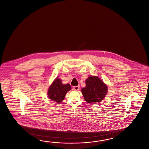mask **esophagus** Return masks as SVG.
I'll return each mask as SVG.
<instances>
[{"instance_id":"1","label":"esophagus","mask_w":149,"mask_h":149,"mask_svg":"<svg viewBox=\"0 0 149 149\" xmlns=\"http://www.w3.org/2000/svg\"><path fill=\"white\" fill-rule=\"evenodd\" d=\"M73 89L75 91H79V86H75L73 87Z\"/></svg>"}]
</instances>
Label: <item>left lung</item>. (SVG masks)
Returning <instances> with one entry per match:
<instances>
[{
  "mask_svg": "<svg viewBox=\"0 0 149 149\" xmlns=\"http://www.w3.org/2000/svg\"><path fill=\"white\" fill-rule=\"evenodd\" d=\"M86 86L81 91L87 103H100L107 93V86L98 76H90L86 80Z\"/></svg>",
  "mask_w": 149,
  "mask_h": 149,
  "instance_id": "1",
  "label": "left lung"
}]
</instances>
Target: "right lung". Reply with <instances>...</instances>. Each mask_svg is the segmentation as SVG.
I'll use <instances>...</instances> for the list:
<instances>
[{"instance_id": "1", "label": "right lung", "mask_w": 149, "mask_h": 149, "mask_svg": "<svg viewBox=\"0 0 149 149\" xmlns=\"http://www.w3.org/2000/svg\"><path fill=\"white\" fill-rule=\"evenodd\" d=\"M71 89L70 84H62L61 79L58 77L53 81L47 92L49 98L57 103L62 102L67 93Z\"/></svg>"}]
</instances>
